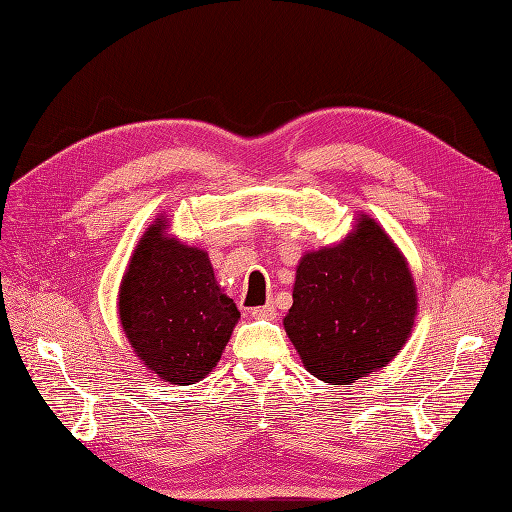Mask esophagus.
I'll return each instance as SVG.
<instances>
[{
	"label": "esophagus",
	"mask_w": 512,
	"mask_h": 512,
	"mask_svg": "<svg viewBox=\"0 0 512 512\" xmlns=\"http://www.w3.org/2000/svg\"><path fill=\"white\" fill-rule=\"evenodd\" d=\"M251 316H253L255 320H274V318H276V309H274L272 303L263 305V307H253V309H251Z\"/></svg>",
	"instance_id": "obj_1"
}]
</instances>
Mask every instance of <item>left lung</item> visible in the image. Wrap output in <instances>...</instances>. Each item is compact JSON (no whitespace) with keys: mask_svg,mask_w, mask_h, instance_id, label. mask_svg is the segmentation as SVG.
I'll return each instance as SVG.
<instances>
[{"mask_svg":"<svg viewBox=\"0 0 512 512\" xmlns=\"http://www.w3.org/2000/svg\"><path fill=\"white\" fill-rule=\"evenodd\" d=\"M418 297L404 253L370 215L301 257L284 330L309 374L351 385L387 366L412 335Z\"/></svg>","mask_w":512,"mask_h":512,"instance_id":"8db88e82","label":"left lung"}]
</instances>
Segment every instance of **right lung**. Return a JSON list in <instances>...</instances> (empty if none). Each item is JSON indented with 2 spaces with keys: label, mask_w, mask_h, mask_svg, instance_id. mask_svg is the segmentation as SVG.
Segmentation results:
<instances>
[{
  "label": "right lung",
  "mask_w": 512,
  "mask_h": 512,
  "mask_svg": "<svg viewBox=\"0 0 512 512\" xmlns=\"http://www.w3.org/2000/svg\"><path fill=\"white\" fill-rule=\"evenodd\" d=\"M161 213L131 253L119 322L140 362L169 385H194L217 366L240 320L207 251L167 234Z\"/></svg>",
  "instance_id": "1"
}]
</instances>
